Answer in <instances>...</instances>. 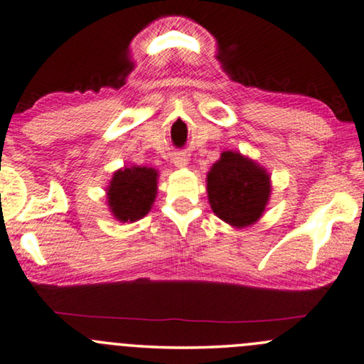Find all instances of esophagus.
Returning <instances> with one entry per match:
<instances>
[{
	"mask_svg": "<svg viewBox=\"0 0 364 364\" xmlns=\"http://www.w3.org/2000/svg\"><path fill=\"white\" fill-rule=\"evenodd\" d=\"M173 163H174V166H178V168L186 166V164H188V156H186V153H181V151H178V153H174V154H173Z\"/></svg>",
	"mask_w": 364,
	"mask_h": 364,
	"instance_id": "obj_1",
	"label": "esophagus"
}]
</instances>
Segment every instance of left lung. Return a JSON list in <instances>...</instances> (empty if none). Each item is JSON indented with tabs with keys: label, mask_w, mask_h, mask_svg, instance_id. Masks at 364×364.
I'll use <instances>...</instances> for the list:
<instances>
[{
	"label": "left lung",
	"mask_w": 364,
	"mask_h": 364,
	"mask_svg": "<svg viewBox=\"0 0 364 364\" xmlns=\"http://www.w3.org/2000/svg\"><path fill=\"white\" fill-rule=\"evenodd\" d=\"M206 181L211 210L232 227H247L264 213L270 196V178L254 161L225 151Z\"/></svg>",
	"instance_id": "8db88e82"
}]
</instances>
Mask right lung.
Returning <instances> with one entry per match:
<instances>
[{"label": "right lung", "mask_w": 364, "mask_h": 364, "mask_svg": "<svg viewBox=\"0 0 364 364\" xmlns=\"http://www.w3.org/2000/svg\"><path fill=\"white\" fill-rule=\"evenodd\" d=\"M153 168H124L114 173L107 188L109 208L121 222H136L151 210L158 191Z\"/></svg>", "instance_id": "right-lung-1"}]
</instances>
